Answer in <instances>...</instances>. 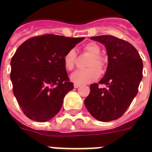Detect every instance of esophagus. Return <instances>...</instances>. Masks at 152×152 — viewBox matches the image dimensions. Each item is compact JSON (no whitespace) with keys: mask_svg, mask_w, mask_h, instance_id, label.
Here are the masks:
<instances>
[{"mask_svg":"<svg viewBox=\"0 0 152 152\" xmlns=\"http://www.w3.org/2000/svg\"><path fill=\"white\" fill-rule=\"evenodd\" d=\"M80 84H74V88H79V87H80Z\"/></svg>","mask_w":152,"mask_h":152,"instance_id":"esophagus-1","label":"esophagus"}]
</instances>
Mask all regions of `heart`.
<instances>
[{"label": "heart", "instance_id": "1", "mask_svg": "<svg viewBox=\"0 0 152 152\" xmlns=\"http://www.w3.org/2000/svg\"><path fill=\"white\" fill-rule=\"evenodd\" d=\"M84 50L91 56L88 61L87 69L77 70L72 73L70 79L72 82L77 84H89L96 80L100 77V71H103L106 64L105 59L100 56V48L94 42H89L84 47ZM64 65L68 70H72L76 61V52L75 49H70L63 58Z\"/></svg>", "mask_w": 152, "mask_h": 152}]
</instances>
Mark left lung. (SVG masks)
<instances>
[{
  "instance_id": "8db88e82",
  "label": "left lung",
  "mask_w": 152,
  "mask_h": 152,
  "mask_svg": "<svg viewBox=\"0 0 152 152\" xmlns=\"http://www.w3.org/2000/svg\"><path fill=\"white\" fill-rule=\"evenodd\" d=\"M103 44L108 56L105 75L98 84L90 86L91 91L84 105L93 117L102 122L119 119L128 109L137 95L142 79L143 63L138 51L125 40L113 36L91 37Z\"/></svg>"
}]
</instances>
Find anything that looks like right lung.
I'll list each match as a JSON object with an SVG mask.
<instances>
[{
    "label": "right lung",
    "instance_id": "right-lung-1",
    "mask_svg": "<svg viewBox=\"0 0 152 152\" xmlns=\"http://www.w3.org/2000/svg\"><path fill=\"white\" fill-rule=\"evenodd\" d=\"M84 39L47 34L19 46L10 61V80L13 94L28 118L47 122L59 112L64 96L74 88L63 58Z\"/></svg>",
    "mask_w": 152,
    "mask_h": 152
}]
</instances>
